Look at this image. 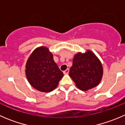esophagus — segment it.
Returning <instances> with one entry per match:
<instances>
[{
	"label": "esophagus",
	"mask_w": 125,
	"mask_h": 125,
	"mask_svg": "<svg viewBox=\"0 0 125 125\" xmlns=\"http://www.w3.org/2000/svg\"><path fill=\"white\" fill-rule=\"evenodd\" d=\"M69 71H70V70H69V69H66V70L64 71H63V74H68L69 73Z\"/></svg>",
	"instance_id": "esophagus-1"
}]
</instances>
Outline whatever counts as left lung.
Here are the masks:
<instances>
[{
    "mask_svg": "<svg viewBox=\"0 0 125 125\" xmlns=\"http://www.w3.org/2000/svg\"><path fill=\"white\" fill-rule=\"evenodd\" d=\"M103 74L101 61L90 50L74 55L69 75L79 89L85 91L95 88L101 82Z\"/></svg>",
    "mask_w": 125,
    "mask_h": 125,
    "instance_id": "1",
    "label": "left lung"
}]
</instances>
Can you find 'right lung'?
Listing matches in <instances>:
<instances>
[{
  "mask_svg": "<svg viewBox=\"0 0 125 125\" xmlns=\"http://www.w3.org/2000/svg\"><path fill=\"white\" fill-rule=\"evenodd\" d=\"M25 74L30 85L43 93H50L57 88L63 76L53 59L48 48H36L28 58Z\"/></svg>",
  "mask_w": 125,
  "mask_h": 125,
  "instance_id": "1",
  "label": "right lung"
}]
</instances>
